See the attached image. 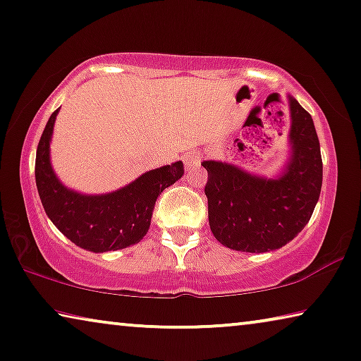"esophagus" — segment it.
<instances>
[{
	"instance_id": "1",
	"label": "esophagus",
	"mask_w": 361,
	"mask_h": 361,
	"mask_svg": "<svg viewBox=\"0 0 361 361\" xmlns=\"http://www.w3.org/2000/svg\"><path fill=\"white\" fill-rule=\"evenodd\" d=\"M184 163H185L187 169H192V168H195V166H198V163H200V158H198L197 154H187L184 158Z\"/></svg>"
}]
</instances>
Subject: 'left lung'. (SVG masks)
<instances>
[{"label": "left lung", "mask_w": 361, "mask_h": 361, "mask_svg": "<svg viewBox=\"0 0 361 361\" xmlns=\"http://www.w3.org/2000/svg\"><path fill=\"white\" fill-rule=\"evenodd\" d=\"M291 158L283 174L265 179L238 166L203 161L213 236L241 252L280 249L306 226L322 187L321 146L310 114L288 97Z\"/></svg>", "instance_id": "left-lung-1"}]
</instances>
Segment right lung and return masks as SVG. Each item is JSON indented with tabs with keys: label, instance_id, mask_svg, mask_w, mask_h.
<instances>
[{
	"label": "right lung",
	"instance_id": "right-lung-1",
	"mask_svg": "<svg viewBox=\"0 0 361 361\" xmlns=\"http://www.w3.org/2000/svg\"><path fill=\"white\" fill-rule=\"evenodd\" d=\"M45 125L35 156V184L47 216L65 236L91 252L118 250L140 243L148 233L156 198L184 174L180 161L145 172L132 184L106 195H82L61 185L50 164L55 117Z\"/></svg>",
	"mask_w": 361,
	"mask_h": 361
}]
</instances>
